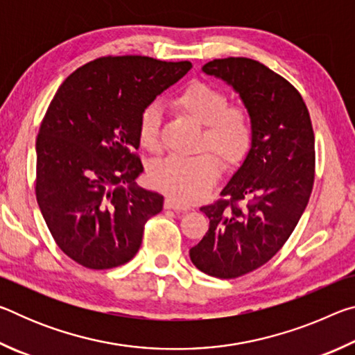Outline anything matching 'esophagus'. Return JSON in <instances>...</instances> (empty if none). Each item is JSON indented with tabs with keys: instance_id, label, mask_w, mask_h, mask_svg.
<instances>
[{
	"instance_id": "34e87169",
	"label": "esophagus",
	"mask_w": 355,
	"mask_h": 355,
	"mask_svg": "<svg viewBox=\"0 0 355 355\" xmlns=\"http://www.w3.org/2000/svg\"><path fill=\"white\" fill-rule=\"evenodd\" d=\"M164 208L166 209H173V211H188V207L182 205V203L177 202L175 199H172V197H166L164 200Z\"/></svg>"
}]
</instances>
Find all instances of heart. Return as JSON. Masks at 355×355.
Instances as JSON below:
<instances>
[{
  "mask_svg": "<svg viewBox=\"0 0 355 355\" xmlns=\"http://www.w3.org/2000/svg\"><path fill=\"white\" fill-rule=\"evenodd\" d=\"M175 106L197 122L205 125L200 147H209L227 166H236L245 158L254 141V120L248 107L228 105L220 89L207 83H191L175 98ZM161 110L150 105L141 112L137 139L142 148H159ZM220 173L219 159L203 152L189 158L169 156L150 167V183L180 203L200 200L213 188Z\"/></svg>",
  "mask_w": 355,
  "mask_h": 355,
  "instance_id": "1",
  "label": "heart"
}]
</instances>
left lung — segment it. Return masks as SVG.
I'll use <instances>...</instances> for the list:
<instances>
[{"mask_svg":"<svg viewBox=\"0 0 355 355\" xmlns=\"http://www.w3.org/2000/svg\"><path fill=\"white\" fill-rule=\"evenodd\" d=\"M202 71L232 86L254 120L249 153L220 192L227 199L200 208L209 228L189 250L202 272L235 279L271 260L297 225L313 189L315 135L296 87L266 65L225 58Z\"/></svg>","mask_w":355,"mask_h":355,"instance_id":"1","label":"left lung"}]
</instances>
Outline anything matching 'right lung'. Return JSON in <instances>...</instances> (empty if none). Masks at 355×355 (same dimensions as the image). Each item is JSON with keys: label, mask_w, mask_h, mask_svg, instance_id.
I'll return each mask as SVG.
<instances>
[{"label": "right lung", "mask_w": 355, "mask_h": 355, "mask_svg": "<svg viewBox=\"0 0 355 355\" xmlns=\"http://www.w3.org/2000/svg\"><path fill=\"white\" fill-rule=\"evenodd\" d=\"M189 61L105 56L58 89L35 141V197L65 255L89 269L128 263L164 197L135 180L144 167L141 112L191 70Z\"/></svg>", "instance_id": "1"}]
</instances>
